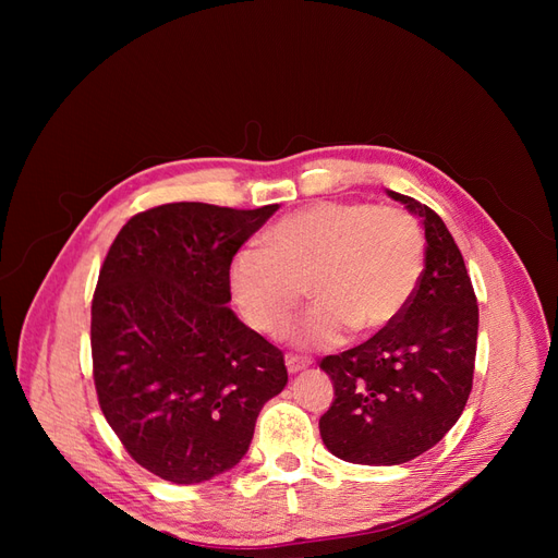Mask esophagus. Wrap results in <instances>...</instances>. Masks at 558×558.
<instances>
[{
    "label": "esophagus",
    "mask_w": 558,
    "mask_h": 558,
    "mask_svg": "<svg viewBox=\"0 0 558 558\" xmlns=\"http://www.w3.org/2000/svg\"><path fill=\"white\" fill-rule=\"evenodd\" d=\"M312 365L310 359H302V356H286V367H289L291 375L302 373V369H307Z\"/></svg>",
    "instance_id": "1"
}]
</instances>
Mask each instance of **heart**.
<instances>
[{"label":"heart","mask_w":558,"mask_h":558,"mask_svg":"<svg viewBox=\"0 0 558 558\" xmlns=\"http://www.w3.org/2000/svg\"><path fill=\"white\" fill-rule=\"evenodd\" d=\"M267 248H242L230 263V291L248 324L281 335L305 298L316 305L293 330L298 347L318 349L353 332H375L412 300L424 240L398 207L316 202L283 216L265 234Z\"/></svg>","instance_id":"b5f03b06"}]
</instances>
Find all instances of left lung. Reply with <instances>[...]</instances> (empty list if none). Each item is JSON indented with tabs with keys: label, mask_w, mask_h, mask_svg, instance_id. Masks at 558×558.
Returning <instances> with one entry per match:
<instances>
[{
	"label": "left lung",
	"mask_w": 558,
	"mask_h": 558,
	"mask_svg": "<svg viewBox=\"0 0 558 558\" xmlns=\"http://www.w3.org/2000/svg\"><path fill=\"white\" fill-rule=\"evenodd\" d=\"M386 193L424 223L426 267L393 324L320 361L335 388L320 437L359 465H400L440 442L463 414L477 353V298L451 232L430 207Z\"/></svg>",
	"instance_id": "left-lung-1"
}]
</instances>
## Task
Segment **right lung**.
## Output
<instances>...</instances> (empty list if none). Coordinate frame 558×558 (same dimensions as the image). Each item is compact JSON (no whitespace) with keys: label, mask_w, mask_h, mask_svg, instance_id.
<instances>
[{"label":"right lung","mask_w":558,"mask_h":558,"mask_svg":"<svg viewBox=\"0 0 558 558\" xmlns=\"http://www.w3.org/2000/svg\"><path fill=\"white\" fill-rule=\"evenodd\" d=\"M279 205L172 202L116 234L93 298V377L109 426L148 472L199 484L242 461L283 353L238 318L230 263Z\"/></svg>","instance_id":"1"}]
</instances>
